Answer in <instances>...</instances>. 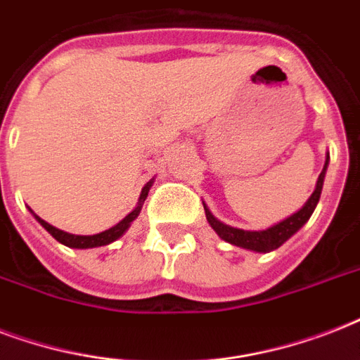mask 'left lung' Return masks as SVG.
<instances>
[{
  "instance_id": "8db88e82",
  "label": "left lung",
  "mask_w": 360,
  "mask_h": 360,
  "mask_svg": "<svg viewBox=\"0 0 360 360\" xmlns=\"http://www.w3.org/2000/svg\"><path fill=\"white\" fill-rule=\"evenodd\" d=\"M327 166H329V155H327L323 169H321V174H319L316 188H314L312 196L308 198V202L304 203L297 213H293L285 220L278 222V224L271 226V228H267V230L248 231V230H239V228H231V226L220 222L219 219H214L213 213H211V211L207 209V205L203 203L207 222L211 224V228L217 231V236H219L220 239H224L226 243H230V245L240 246V248H246V250H254V252L276 250V248L284 245L285 240L290 239L293 233H297V231L301 230L302 226L308 222V219L312 217L314 209H316V205H318L319 202V196H321V188H323V179H325V172H327Z\"/></svg>"
}]
</instances>
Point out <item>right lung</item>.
Listing matches in <instances>:
<instances>
[{
    "label": "right lung",
    "mask_w": 360,
    "mask_h": 360,
    "mask_svg": "<svg viewBox=\"0 0 360 360\" xmlns=\"http://www.w3.org/2000/svg\"><path fill=\"white\" fill-rule=\"evenodd\" d=\"M153 181H149L143 188H141V194H140V200H138V205H136L132 211H130L127 217H124L121 222H117L115 226H112L110 230L106 231H101V233H95V236H72V233H67V231L63 230H58V228H53L52 224H48L46 220H42L41 217H37L33 211V217L37 219V222L44 228V230L50 233V236L53 237L56 240H59L61 245L69 246V248H95V246H104V245H110V243H114L115 239H120L121 236H123L124 231L129 230L130 222L140 214L141 211V205H143V202H146L147 198V192H149V188H151Z\"/></svg>",
    "instance_id": "add662e5"
}]
</instances>
